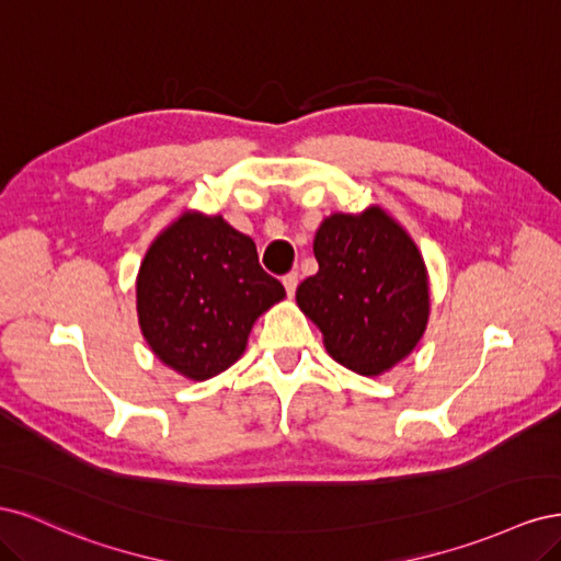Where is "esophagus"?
Wrapping results in <instances>:
<instances>
[{
	"label": "esophagus",
	"instance_id": "esophagus-1",
	"mask_svg": "<svg viewBox=\"0 0 561 561\" xmlns=\"http://www.w3.org/2000/svg\"><path fill=\"white\" fill-rule=\"evenodd\" d=\"M297 283H299L297 271H290V274H285V276H283V285H285V293H287V297H293V295H295V290H297Z\"/></svg>",
	"mask_w": 561,
	"mask_h": 561
}]
</instances>
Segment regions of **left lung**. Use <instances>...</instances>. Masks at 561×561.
I'll list each match as a JSON object with an SVG mask.
<instances>
[{"instance_id":"8db88e82","label":"left lung","mask_w":561,"mask_h":561,"mask_svg":"<svg viewBox=\"0 0 561 561\" xmlns=\"http://www.w3.org/2000/svg\"><path fill=\"white\" fill-rule=\"evenodd\" d=\"M318 274L297 304L336 363L377 377L407 358L426 332L428 274L412 236L379 206L334 213L316 231Z\"/></svg>"}]
</instances>
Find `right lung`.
Instances as JSON below:
<instances>
[{"label": "right lung", "mask_w": 561, "mask_h": 561, "mask_svg": "<svg viewBox=\"0 0 561 561\" xmlns=\"http://www.w3.org/2000/svg\"><path fill=\"white\" fill-rule=\"evenodd\" d=\"M283 297L257 245L222 215H180L149 245L138 274L142 336L163 365L194 381L239 360L254 320Z\"/></svg>", "instance_id": "1"}]
</instances>
